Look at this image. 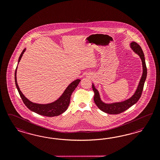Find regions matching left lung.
Wrapping results in <instances>:
<instances>
[{
    "instance_id": "obj_1",
    "label": "left lung",
    "mask_w": 160,
    "mask_h": 160,
    "mask_svg": "<svg viewBox=\"0 0 160 160\" xmlns=\"http://www.w3.org/2000/svg\"><path fill=\"white\" fill-rule=\"evenodd\" d=\"M130 48L132 49V50L135 53L137 54L140 56L142 62V73L140 80L139 82L138 85L137 87L135 92L131 97L122 102L107 103L105 102H102L99 92L95 87L93 82L92 83V90L94 92V101L95 102L96 106L100 110L107 114H117L126 111V110L129 108L130 107L135 104L136 102L138 101L141 96L144 82L147 78V74L144 54L140 46L136 42H132L130 43Z\"/></svg>"
}]
</instances>
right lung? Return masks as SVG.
Wrapping results in <instances>:
<instances>
[{"label": "right lung", "instance_id": "right-lung-1", "mask_svg": "<svg viewBox=\"0 0 160 160\" xmlns=\"http://www.w3.org/2000/svg\"><path fill=\"white\" fill-rule=\"evenodd\" d=\"M26 48H24L20 54L19 60H18V64L19 63L24 52L26 51ZM17 68H18V66L16 67V70H15V84H16V86L17 87V89L18 90V92L19 93L20 96L22 98L25 106L27 107L29 110L44 116H58L62 114L64 112H66L70 104L71 95L73 92V91L78 86L80 82L81 81V80L78 78L76 80L73 81V82H71L66 88V90L62 94V96L54 102L48 103V104L35 103L30 101L29 99H28L24 96L23 94L20 91L17 82V78H16Z\"/></svg>", "mask_w": 160, "mask_h": 160}]
</instances>
